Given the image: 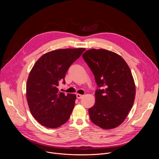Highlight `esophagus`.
I'll use <instances>...</instances> for the list:
<instances>
[{
	"label": "esophagus",
	"mask_w": 159,
	"mask_h": 159,
	"mask_svg": "<svg viewBox=\"0 0 159 159\" xmlns=\"http://www.w3.org/2000/svg\"><path fill=\"white\" fill-rule=\"evenodd\" d=\"M76 96H77V99H82V98L84 97L83 95H81V94H77Z\"/></svg>",
	"instance_id": "34e87169"
}]
</instances>
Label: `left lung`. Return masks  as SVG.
Here are the masks:
<instances>
[{"mask_svg": "<svg viewBox=\"0 0 159 159\" xmlns=\"http://www.w3.org/2000/svg\"><path fill=\"white\" fill-rule=\"evenodd\" d=\"M82 57L98 87L95 104L89 109L90 120L103 129L116 128L126 119L135 98L129 68L121 56L104 49L89 50Z\"/></svg>", "mask_w": 159, "mask_h": 159, "instance_id": "obj_1", "label": "left lung"}]
</instances>
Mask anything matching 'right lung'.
<instances>
[{
  "mask_svg": "<svg viewBox=\"0 0 159 159\" xmlns=\"http://www.w3.org/2000/svg\"><path fill=\"white\" fill-rule=\"evenodd\" d=\"M85 48L60 49L41 56L31 70L26 85V98L33 117L43 126L55 128L69 119L76 96L58 92L60 80Z\"/></svg>",
  "mask_w": 159,
  "mask_h": 159,
  "instance_id": "obj_1",
  "label": "right lung"
}]
</instances>
